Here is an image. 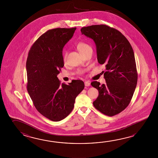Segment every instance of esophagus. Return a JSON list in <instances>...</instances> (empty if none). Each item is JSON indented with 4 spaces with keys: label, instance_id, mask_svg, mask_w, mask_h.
Here are the masks:
<instances>
[{
    "label": "esophagus",
    "instance_id": "esophagus-1",
    "mask_svg": "<svg viewBox=\"0 0 158 158\" xmlns=\"http://www.w3.org/2000/svg\"><path fill=\"white\" fill-rule=\"evenodd\" d=\"M85 86H90V82L89 81H85Z\"/></svg>",
    "mask_w": 158,
    "mask_h": 158
}]
</instances>
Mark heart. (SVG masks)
<instances>
[{"label":"heart","mask_w":158,"mask_h":158,"mask_svg":"<svg viewBox=\"0 0 158 158\" xmlns=\"http://www.w3.org/2000/svg\"><path fill=\"white\" fill-rule=\"evenodd\" d=\"M77 48L78 50L80 51L81 54H83L86 51H87L89 49L91 48V47L89 44H86L85 42H80V43L77 44ZM65 56H66V54H65V55H64V60H65ZM78 73H80V74H82V73H83V71H78Z\"/></svg>","instance_id":"1"}]
</instances>
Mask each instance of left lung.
I'll return each mask as SVG.
<instances>
[{"instance_id":"1","label":"left lung","mask_w":158,"mask_h":158,"mask_svg":"<svg viewBox=\"0 0 158 158\" xmlns=\"http://www.w3.org/2000/svg\"><path fill=\"white\" fill-rule=\"evenodd\" d=\"M81 31L94 40L98 63L106 64V84L91 83L99 91L93 105L101 113L113 116L128 107L137 86L138 74L133 48L121 32L107 25L83 27Z\"/></svg>"}]
</instances>
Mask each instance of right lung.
<instances>
[{
  "instance_id": "obj_1",
  "label": "right lung",
  "mask_w": 158,
  "mask_h": 158,
  "mask_svg": "<svg viewBox=\"0 0 158 158\" xmlns=\"http://www.w3.org/2000/svg\"><path fill=\"white\" fill-rule=\"evenodd\" d=\"M76 27L56 28L39 37L27 58V90L37 111L51 121H59L74 107L76 98L85 87L82 80L61 84L57 77L64 66L63 48Z\"/></svg>"
}]
</instances>
